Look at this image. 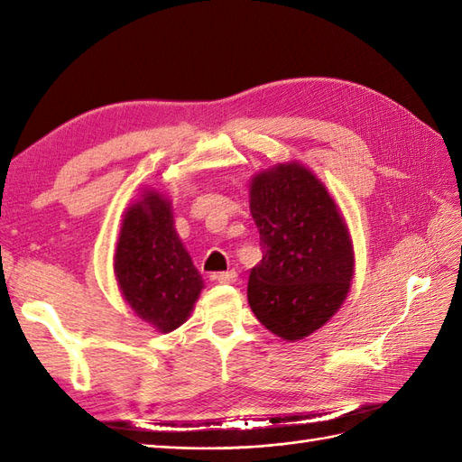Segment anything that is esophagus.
I'll return each mask as SVG.
<instances>
[{"instance_id": "esophagus-1", "label": "esophagus", "mask_w": 462, "mask_h": 462, "mask_svg": "<svg viewBox=\"0 0 462 462\" xmlns=\"http://www.w3.org/2000/svg\"><path fill=\"white\" fill-rule=\"evenodd\" d=\"M216 279L219 283H235L236 282V272L229 270V272H221L216 275Z\"/></svg>"}]
</instances>
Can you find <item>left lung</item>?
<instances>
[{
  "mask_svg": "<svg viewBox=\"0 0 462 462\" xmlns=\"http://www.w3.org/2000/svg\"><path fill=\"white\" fill-rule=\"evenodd\" d=\"M248 197L262 246L248 304L277 337L300 341L328 324L351 291V235L326 185L297 160L258 171Z\"/></svg>",
  "mask_w": 462,
  "mask_h": 462,
  "instance_id": "8db88e82",
  "label": "left lung"
}]
</instances>
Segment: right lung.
Instances as JSON below:
<instances>
[{
  "label": "right lung",
  "mask_w": 462,
  "mask_h": 462,
  "mask_svg": "<svg viewBox=\"0 0 462 462\" xmlns=\"http://www.w3.org/2000/svg\"><path fill=\"white\" fill-rule=\"evenodd\" d=\"M114 273L125 302L150 328L170 333L189 319L204 279L179 239L163 192L144 189L125 209Z\"/></svg>",
  "instance_id": "obj_1"
}]
</instances>
